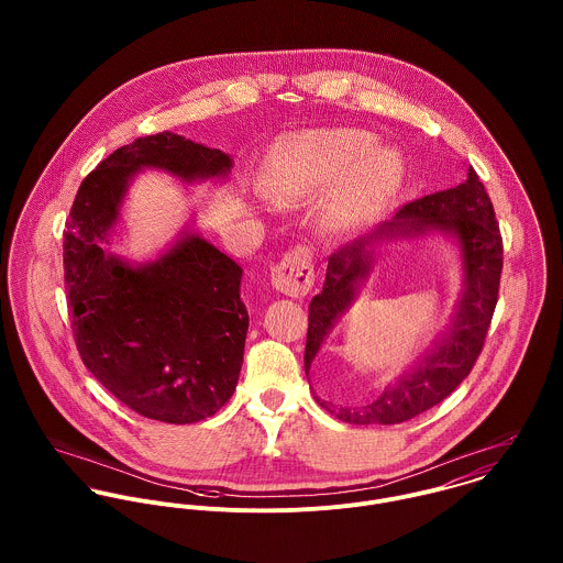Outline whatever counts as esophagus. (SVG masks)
<instances>
[{
    "label": "esophagus",
    "instance_id": "obj_1",
    "mask_svg": "<svg viewBox=\"0 0 563 563\" xmlns=\"http://www.w3.org/2000/svg\"><path fill=\"white\" fill-rule=\"evenodd\" d=\"M273 286L288 297H306L314 286V257L308 244H295L271 268Z\"/></svg>",
    "mask_w": 563,
    "mask_h": 563
}]
</instances>
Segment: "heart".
<instances>
[{
  "mask_svg": "<svg viewBox=\"0 0 563 563\" xmlns=\"http://www.w3.org/2000/svg\"><path fill=\"white\" fill-rule=\"evenodd\" d=\"M364 130H321L290 139L275 162L271 192L279 201H301L346 186L335 199L327 225L333 234H349L368 221L401 179V162Z\"/></svg>",
  "mask_w": 563,
  "mask_h": 563,
  "instance_id": "obj_1",
  "label": "heart"
}]
</instances>
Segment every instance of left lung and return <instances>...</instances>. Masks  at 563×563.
<instances>
[{"label":"left lung","instance_id":"obj_1","mask_svg":"<svg viewBox=\"0 0 563 563\" xmlns=\"http://www.w3.org/2000/svg\"><path fill=\"white\" fill-rule=\"evenodd\" d=\"M438 228L453 232L462 246L466 290L460 301L457 319L451 335L420 366L401 377L375 401L362 407H333L321 402L327 411L351 424H399L444 401L473 371L482 355L485 335L498 301L503 273V236L494 217L489 195L475 173L468 168V179L455 188L427 195L405 203L393 223L379 228L371 239H357L338 246L327 262L322 290L310 303L308 340H306V373L321 349L322 338L351 306L355 286L371 271V242L390 239L399 232Z\"/></svg>","mask_w":563,"mask_h":563}]
</instances>
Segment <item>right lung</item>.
I'll return each instance as SVG.
<instances>
[{
	"label": "right lung",
	"mask_w": 563,
	"mask_h": 563,
	"mask_svg": "<svg viewBox=\"0 0 563 563\" xmlns=\"http://www.w3.org/2000/svg\"><path fill=\"white\" fill-rule=\"evenodd\" d=\"M143 166L195 179L225 175L232 162L161 132L119 147L81 179L63 232L74 340L95 379L136 413L199 422L230 401L239 384L249 329L242 271L199 236L139 268L101 249L128 179Z\"/></svg>",
	"instance_id": "obj_1"
}]
</instances>
